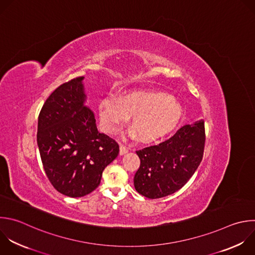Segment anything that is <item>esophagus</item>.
Segmentation results:
<instances>
[{
  "label": "esophagus",
  "instance_id": "1",
  "mask_svg": "<svg viewBox=\"0 0 255 255\" xmlns=\"http://www.w3.org/2000/svg\"><path fill=\"white\" fill-rule=\"evenodd\" d=\"M128 152V148L125 145H120V155H124Z\"/></svg>",
  "mask_w": 255,
  "mask_h": 255
}]
</instances>
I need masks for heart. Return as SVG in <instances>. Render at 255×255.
Here are the masks:
<instances>
[{
	"instance_id": "heart-1",
	"label": "heart",
	"mask_w": 255,
	"mask_h": 255,
	"mask_svg": "<svg viewBox=\"0 0 255 255\" xmlns=\"http://www.w3.org/2000/svg\"><path fill=\"white\" fill-rule=\"evenodd\" d=\"M99 114L103 128L116 132L129 116L134 130L144 142L155 141L171 132L182 117L181 106L170 96L152 90H133L118 98L109 95L101 99Z\"/></svg>"
}]
</instances>
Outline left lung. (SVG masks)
<instances>
[{
	"label": "left lung",
	"instance_id": "left-lung-1",
	"mask_svg": "<svg viewBox=\"0 0 255 255\" xmlns=\"http://www.w3.org/2000/svg\"><path fill=\"white\" fill-rule=\"evenodd\" d=\"M204 121L187 124L171 138L136 153L140 167L134 176L138 193L156 199L182 188L198 168L204 152Z\"/></svg>",
	"mask_w": 255,
	"mask_h": 255
}]
</instances>
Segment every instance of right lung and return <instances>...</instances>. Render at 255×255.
Segmentation results:
<instances>
[{"instance_id": "add662e5", "label": "right lung", "mask_w": 255, "mask_h": 255, "mask_svg": "<svg viewBox=\"0 0 255 255\" xmlns=\"http://www.w3.org/2000/svg\"><path fill=\"white\" fill-rule=\"evenodd\" d=\"M83 80L59 86L38 118L37 143L46 175L57 191L73 198L94 191L119 154L118 143L98 131L94 113L84 105Z\"/></svg>"}]
</instances>
